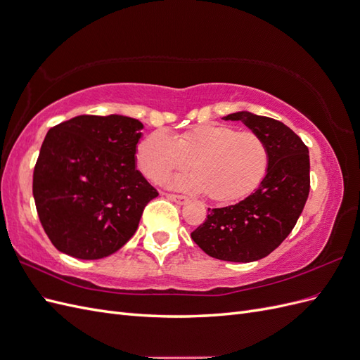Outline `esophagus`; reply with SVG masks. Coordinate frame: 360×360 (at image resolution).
<instances>
[{
  "label": "esophagus",
  "instance_id": "34e87169",
  "mask_svg": "<svg viewBox=\"0 0 360 360\" xmlns=\"http://www.w3.org/2000/svg\"><path fill=\"white\" fill-rule=\"evenodd\" d=\"M165 195L168 200L177 202V204H184L188 201V197H184V195H176V193H165Z\"/></svg>",
  "mask_w": 360,
  "mask_h": 360
}]
</instances>
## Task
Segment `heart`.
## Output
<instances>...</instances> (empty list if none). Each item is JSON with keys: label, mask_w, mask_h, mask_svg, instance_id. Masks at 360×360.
Here are the masks:
<instances>
[{"label": "heart", "mask_w": 360, "mask_h": 360, "mask_svg": "<svg viewBox=\"0 0 360 360\" xmlns=\"http://www.w3.org/2000/svg\"><path fill=\"white\" fill-rule=\"evenodd\" d=\"M138 165L150 180L189 167L176 188L205 192L213 201H234L254 191L266 176L269 150L259 135L226 124H201L174 138L163 130L146 136L136 151Z\"/></svg>", "instance_id": "heart-1"}]
</instances>
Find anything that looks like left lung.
Here are the masks:
<instances>
[{"label": "left lung", "instance_id": "1", "mask_svg": "<svg viewBox=\"0 0 360 360\" xmlns=\"http://www.w3.org/2000/svg\"><path fill=\"white\" fill-rule=\"evenodd\" d=\"M224 120L242 122L263 138L269 150L267 172L240 202L209 209L207 219L191 237L213 258L250 263L274 252L296 225L309 195V151L278 120L248 111Z\"/></svg>", "mask_w": 360, "mask_h": 360}]
</instances>
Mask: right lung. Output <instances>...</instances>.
<instances>
[{"label":"right lung","mask_w":360,"mask_h":360,"mask_svg":"<svg viewBox=\"0 0 360 360\" xmlns=\"http://www.w3.org/2000/svg\"><path fill=\"white\" fill-rule=\"evenodd\" d=\"M143 123L78 115L53 126L32 174L40 224L60 252L99 259L127 243L159 192L136 169Z\"/></svg>","instance_id":"obj_1"}]
</instances>
